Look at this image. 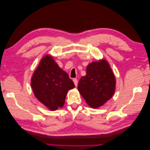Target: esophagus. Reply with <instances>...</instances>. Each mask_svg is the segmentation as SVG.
Here are the masks:
<instances>
[{
    "instance_id": "1",
    "label": "esophagus",
    "mask_w": 150,
    "mask_h": 150,
    "mask_svg": "<svg viewBox=\"0 0 150 150\" xmlns=\"http://www.w3.org/2000/svg\"><path fill=\"white\" fill-rule=\"evenodd\" d=\"M73 82H74V84H75L76 86H77L78 81V80L76 79V78H74V79H73Z\"/></svg>"
}]
</instances>
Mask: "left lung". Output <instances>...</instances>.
Returning <instances> with one entry per match:
<instances>
[{"label":"left lung","instance_id":"1","mask_svg":"<svg viewBox=\"0 0 150 150\" xmlns=\"http://www.w3.org/2000/svg\"><path fill=\"white\" fill-rule=\"evenodd\" d=\"M78 89L93 108H98L109 100L116 89V79L107 61L103 59L88 64L86 75L80 78Z\"/></svg>","mask_w":150,"mask_h":150}]
</instances>
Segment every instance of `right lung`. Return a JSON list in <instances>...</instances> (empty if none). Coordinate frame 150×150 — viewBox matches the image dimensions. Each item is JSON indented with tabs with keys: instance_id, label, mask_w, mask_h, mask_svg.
Segmentation results:
<instances>
[{
	"instance_id": "obj_1",
	"label": "right lung",
	"mask_w": 150,
	"mask_h": 150,
	"mask_svg": "<svg viewBox=\"0 0 150 150\" xmlns=\"http://www.w3.org/2000/svg\"><path fill=\"white\" fill-rule=\"evenodd\" d=\"M34 96L50 110L62 108L69 90L75 87L68 74L50 55L44 56L31 79Z\"/></svg>"
}]
</instances>
